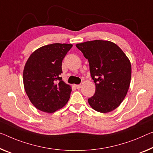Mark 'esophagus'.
Returning a JSON list of instances; mask_svg holds the SVG:
<instances>
[{
	"mask_svg": "<svg viewBox=\"0 0 153 153\" xmlns=\"http://www.w3.org/2000/svg\"><path fill=\"white\" fill-rule=\"evenodd\" d=\"M75 87H76L77 89H79L81 88V85H75Z\"/></svg>",
	"mask_w": 153,
	"mask_h": 153,
	"instance_id": "34e87169",
	"label": "esophagus"
}]
</instances>
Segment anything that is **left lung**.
<instances>
[{
    "label": "left lung",
    "mask_w": 153,
    "mask_h": 153,
    "mask_svg": "<svg viewBox=\"0 0 153 153\" xmlns=\"http://www.w3.org/2000/svg\"><path fill=\"white\" fill-rule=\"evenodd\" d=\"M76 46L88 59L96 91L88 99L90 107L109 113L121 104L127 94L131 79V65L123 50L107 40L88 41Z\"/></svg>",
    "instance_id": "obj_1"
}]
</instances>
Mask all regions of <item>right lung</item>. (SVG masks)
<instances>
[{"instance_id": "1", "label": "right lung", "mask_w": 153, "mask_h": 153, "mask_svg": "<svg viewBox=\"0 0 153 153\" xmlns=\"http://www.w3.org/2000/svg\"><path fill=\"white\" fill-rule=\"evenodd\" d=\"M72 44L55 43L31 53L23 70V83L29 99L39 111L54 113L68 101L72 88L62 80V60Z\"/></svg>"}]
</instances>
